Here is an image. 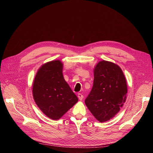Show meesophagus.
<instances>
[{"label":"esophagus","mask_w":153,"mask_h":153,"mask_svg":"<svg viewBox=\"0 0 153 153\" xmlns=\"http://www.w3.org/2000/svg\"><path fill=\"white\" fill-rule=\"evenodd\" d=\"M77 97H78V98H79V99L80 100H82V99H83V98H84L83 95H82V94H80V93L78 94Z\"/></svg>","instance_id":"obj_1"}]
</instances>
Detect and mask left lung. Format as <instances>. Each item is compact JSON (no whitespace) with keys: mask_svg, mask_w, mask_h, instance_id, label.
Listing matches in <instances>:
<instances>
[{"mask_svg":"<svg viewBox=\"0 0 153 153\" xmlns=\"http://www.w3.org/2000/svg\"><path fill=\"white\" fill-rule=\"evenodd\" d=\"M94 75L92 89L85 103L98 121L105 122L118 113L126 101V79L117 64L104 60L95 66Z\"/></svg>","mask_w":153,"mask_h":153,"instance_id":"left-lung-1","label":"left lung"}]
</instances>
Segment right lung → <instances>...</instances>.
I'll return each instance as SVG.
<instances>
[{"label": "right lung", "instance_id": "obj_1", "mask_svg": "<svg viewBox=\"0 0 153 153\" xmlns=\"http://www.w3.org/2000/svg\"><path fill=\"white\" fill-rule=\"evenodd\" d=\"M63 64L59 60L48 62L38 69L33 84V98L43 113L58 120L77 102L62 75Z\"/></svg>", "mask_w": 153, "mask_h": 153}]
</instances>
